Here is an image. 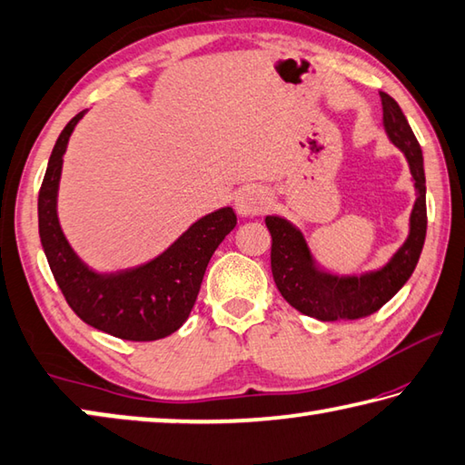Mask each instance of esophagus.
I'll list each match as a JSON object with an SVG mask.
<instances>
[{
    "instance_id": "esophagus-1",
    "label": "esophagus",
    "mask_w": 465,
    "mask_h": 465,
    "mask_svg": "<svg viewBox=\"0 0 465 465\" xmlns=\"http://www.w3.org/2000/svg\"><path fill=\"white\" fill-rule=\"evenodd\" d=\"M266 204H269V199H266L262 188H258V186L242 188L238 196H235V209H238L240 215L262 213V211L266 209Z\"/></svg>"
}]
</instances>
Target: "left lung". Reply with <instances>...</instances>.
Listing matches in <instances>:
<instances>
[{"mask_svg":"<svg viewBox=\"0 0 465 465\" xmlns=\"http://www.w3.org/2000/svg\"><path fill=\"white\" fill-rule=\"evenodd\" d=\"M380 98L383 106V127L393 143L406 153L416 193H419L411 215V235L391 261L381 271L365 274V277L341 279L320 272L313 266L302 232L281 217L269 215L264 219L272 238L271 269L277 289L297 312L322 322L361 320L383 308L411 279L419 264L424 238H427V186H424L420 145L398 102L385 92H380Z\"/></svg>","mask_w":465,"mask_h":465,"instance_id":"left-lung-1","label":"left lung"}]
</instances>
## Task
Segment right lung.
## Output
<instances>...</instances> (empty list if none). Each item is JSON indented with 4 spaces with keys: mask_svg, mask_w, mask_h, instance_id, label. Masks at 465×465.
<instances>
[{
    "mask_svg": "<svg viewBox=\"0 0 465 465\" xmlns=\"http://www.w3.org/2000/svg\"><path fill=\"white\" fill-rule=\"evenodd\" d=\"M82 110L61 131L38 193V233L51 272L77 318L123 341L166 338L184 324L207 264L238 217L232 207L199 219L152 262L119 274L90 271L69 246L57 219V188L67 141Z\"/></svg>",
    "mask_w": 465,
    "mask_h": 465,
    "instance_id": "obj_1",
    "label": "right lung"
}]
</instances>
